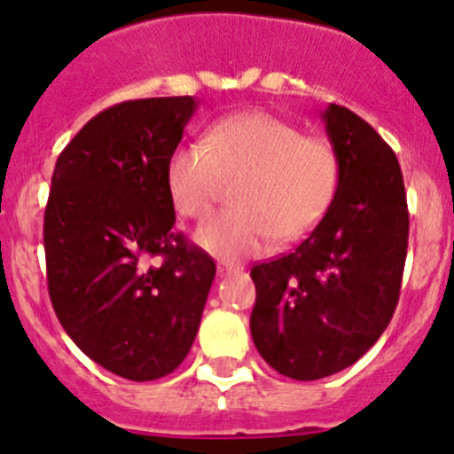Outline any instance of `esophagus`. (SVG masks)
<instances>
[{"mask_svg": "<svg viewBox=\"0 0 454 454\" xmlns=\"http://www.w3.org/2000/svg\"><path fill=\"white\" fill-rule=\"evenodd\" d=\"M237 265H232V263H217V274L219 277H228V274H232V272H237Z\"/></svg>", "mask_w": 454, "mask_h": 454, "instance_id": "1", "label": "esophagus"}]
</instances>
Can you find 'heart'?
Returning a JSON list of instances; mask_svg holds the SVG:
<instances>
[{
  "mask_svg": "<svg viewBox=\"0 0 454 454\" xmlns=\"http://www.w3.org/2000/svg\"><path fill=\"white\" fill-rule=\"evenodd\" d=\"M223 182H239L235 210L213 215L195 232L206 253L222 259L256 254L274 237L294 241L314 231L332 204L338 160L329 142L265 112L215 122L201 145H182L167 162V193L177 215L201 219Z\"/></svg>",
  "mask_w": 454,
  "mask_h": 454,
  "instance_id": "obj_1",
  "label": "heart"
}]
</instances>
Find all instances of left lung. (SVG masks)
Instances as JSON below:
<instances>
[{
  "instance_id": "obj_1",
  "label": "left lung",
  "mask_w": 454,
  "mask_h": 454,
  "mask_svg": "<svg viewBox=\"0 0 454 454\" xmlns=\"http://www.w3.org/2000/svg\"><path fill=\"white\" fill-rule=\"evenodd\" d=\"M323 122L338 160L332 204L290 254L250 270L256 351L303 382L351 367L382 336L409 246L404 180L391 146L340 105H327Z\"/></svg>"
}]
</instances>
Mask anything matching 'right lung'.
I'll return each instance as SVG.
<instances>
[{
    "instance_id": "right-lung-1",
    "label": "right lung",
    "mask_w": 454,
    "mask_h": 454,
    "mask_svg": "<svg viewBox=\"0 0 454 454\" xmlns=\"http://www.w3.org/2000/svg\"><path fill=\"white\" fill-rule=\"evenodd\" d=\"M193 96L105 109L61 151L43 217L59 323L103 369L149 382L176 371L198 336L215 261L173 231L167 162Z\"/></svg>"
}]
</instances>
